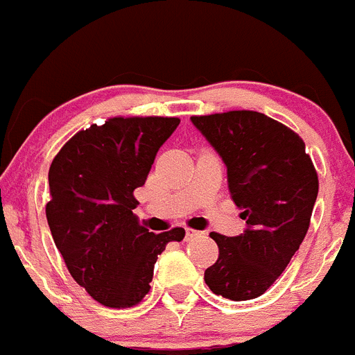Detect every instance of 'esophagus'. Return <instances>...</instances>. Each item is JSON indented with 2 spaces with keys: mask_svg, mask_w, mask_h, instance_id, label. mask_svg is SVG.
Returning a JSON list of instances; mask_svg holds the SVG:
<instances>
[{
  "mask_svg": "<svg viewBox=\"0 0 355 355\" xmlns=\"http://www.w3.org/2000/svg\"><path fill=\"white\" fill-rule=\"evenodd\" d=\"M200 231H196V230H191V227H186V240H193V238H196V236H200Z\"/></svg>",
  "mask_w": 355,
  "mask_h": 355,
  "instance_id": "esophagus-1",
  "label": "esophagus"
}]
</instances>
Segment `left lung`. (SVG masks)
<instances>
[{
	"label": "left lung",
	"instance_id": "1",
	"mask_svg": "<svg viewBox=\"0 0 355 355\" xmlns=\"http://www.w3.org/2000/svg\"><path fill=\"white\" fill-rule=\"evenodd\" d=\"M191 122L223 157L231 198L248 226L240 236L210 233L219 257L203 279L216 295L252 300L279 278L304 241L318 173L304 139L261 112L193 115Z\"/></svg>",
	"mask_w": 355,
	"mask_h": 355
}]
</instances>
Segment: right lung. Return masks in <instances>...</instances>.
<instances>
[{"instance_id": "right-lung-1", "label": "right lung", "mask_w": 355, "mask_h": 355, "mask_svg": "<svg viewBox=\"0 0 355 355\" xmlns=\"http://www.w3.org/2000/svg\"><path fill=\"white\" fill-rule=\"evenodd\" d=\"M178 125V117H110L76 132L51 162V236L70 276L101 305L139 304L157 257L184 238L182 227L150 233L132 212L135 189Z\"/></svg>"}]
</instances>
